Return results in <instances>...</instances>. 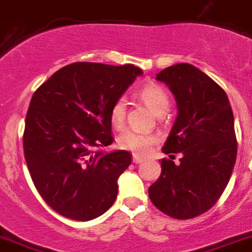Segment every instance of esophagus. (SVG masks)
<instances>
[{
	"label": "esophagus",
	"mask_w": 252,
	"mask_h": 252,
	"mask_svg": "<svg viewBox=\"0 0 252 252\" xmlns=\"http://www.w3.org/2000/svg\"><path fill=\"white\" fill-rule=\"evenodd\" d=\"M143 161H144V158H140V156H138V155L133 156V162L134 163H140V162H143Z\"/></svg>",
	"instance_id": "1"
}]
</instances>
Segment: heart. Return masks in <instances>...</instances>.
I'll return each instance as SVG.
<instances>
[{
  "mask_svg": "<svg viewBox=\"0 0 252 252\" xmlns=\"http://www.w3.org/2000/svg\"><path fill=\"white\" fill-rule=\"evenodd\" d=\"M140 98L156 116H162L170 107V99L167 94L158 85H146L140 90ZM126 101L124 97H119L111 107L109 121L116 128H122L126 122ZM156 136L150 133H143L138 130H124L118 136V145L124 150H129L136 155H146L151 146L156 143Z\"/></svg>",
  "mask_w": 252,
  "mask_h": 252,
  "instance_id": "heart-1",
  "label": "heart"
}]
</instances>
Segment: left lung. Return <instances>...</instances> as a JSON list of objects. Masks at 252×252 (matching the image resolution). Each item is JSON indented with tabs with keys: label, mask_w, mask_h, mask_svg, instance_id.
<instances>
[{
	"label": "left lung",
	"mask_w": 252,
	"mask_h": 252,
	"mask_svg": "<svg viewBox=\"0 0 252 252\" xmlns=\"http://www.w3.org/2000/svg\"><path fill=\"white\" fill-rule=\"evenodd\" d=\"M177 103V117L162 153L161 175L149 187L151 202L176 219L206 213L225 189L238 153L234 116L225 91L189 64H176L156 75Z\"/></svg>",
	"instance_id": "8db88e82"
}]
</instances>
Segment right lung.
Masks as SVG:
<instances>
[{
  "mask_svg": "<svg viewBox=\"0 0 252 252\" xmlns=\"http://www.w3.org/2000/svg\"><path fill=\"white\" fill-rule=\"evenodd\" d=\"M141 74L130 64L75 63L34 92L26 117L24 158L36 191L60 216L92 220L116 201L117 181L131 163L130 153L96 149L113 143L112 104Z\"/></svg>",
  "mask_w": 252,
  "mask_h": 252,
  "instance_id": "obj_1",
  "label": "right lung"
}]
</instances>
